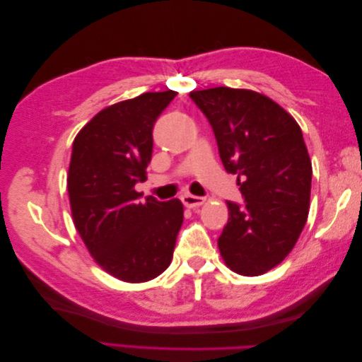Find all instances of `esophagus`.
I'll list each match as a JSON object with an SVG mask.
<instances>
[{"label": "esophagus", "mask_w": 362, "mask_h": 362, "mask_svg": "<svg viewBox=\"0 0 362 362\" xmlns=\"http://www.w3.org/2000/svg\"><path fill=\"white\" fill-rule=\"evenodd\" d=\"M181 201L185 206H189V208H196V206H201L205 204V198H202V196H194L190 193L182 194Z\"/></svg>", "instance_id": "esophagus-1"}]
</instances>
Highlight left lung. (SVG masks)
I'll return each mask as SVG.
<instances>
[{"instance_id":"1","label":"left lung","mask_w":362,"mask_h":362,"mask_svg":"<svg viewBox=\"0 0 362 362\" xmlns=\"http://www.w3.org/2000/svg\"><path fill=\"white\" fill-rule=\"evenodd\" d=\"M190 98L245 199L228 201L221 255L238 275H262L290 254L308 217L313 168L302 129L281 105L252 90L214 87Z\"/></svg>"}]
</instances>
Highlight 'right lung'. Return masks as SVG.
<instances>
[{
  "mask_svg": "<svg viewBox=\"0 0 362 362\" xmlns=\"http://www.w3.org/2000/svg\"><path fill=\"white\" fill-rule=\"evenodd\" d=\"M177 92H148L104 108L72 145L68 192L76 231L95 261L125 282H145L166 270L184 221L180 199L146 196L152 129Z\"/></svg>",
  "mask_w": 362,
  "mask_h": 362,
  "instance_id": "1",
  "label": "right lung"
}]
</instances>
